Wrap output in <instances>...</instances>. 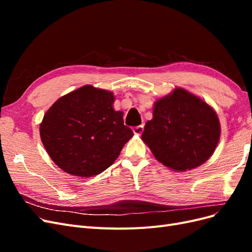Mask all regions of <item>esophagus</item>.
Here are the masks:
<instances>
[{
    "label": "esophagus",
    "instance_id": "34e87169",
    "mask_svg": "<svg viewBox=\"0 0 252 252\" xmlns=\"http://www.w3.org/2000/svg\"><path fill=\"white\" fill-rule=\"evenodd\" d=\"M143 130H144V126H142V125L135 126V127L133 128V132H134V134H136V135H141L142 132H143Z\"/></svg>",
    "mask_w": 252,
    "mask_h": 252
}]
</instances>
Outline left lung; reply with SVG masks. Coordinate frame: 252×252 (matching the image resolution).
<instances>
[{
    "mask_svg": "<svg viewBox=\"0 0 252 252\" xmlns=\"http://www.w3.org/2000/svg\"><path fill=\"white\" fill-rule=\"evenodd\" d=\"M220 135L216 111L183 88L159 98L142 133L158 161L175 171L199 167L215 152Z\"/></svg>",
    "mask_w": 252,
    "mask_h": 252,
    "instance_id": "left-lung-1",
    "label": "left lung"
}]
</instances>
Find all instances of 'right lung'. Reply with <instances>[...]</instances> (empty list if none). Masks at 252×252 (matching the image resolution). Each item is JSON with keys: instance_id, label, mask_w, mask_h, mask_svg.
Masks as SVG:
<instances>
[{"instance_id": "1", "label": "right lung", "mask_w": 252, "mask_h": 252, "mask_svg": "<svg viewBox=\"0 0 252 252\" xmlns=\"http://www.w3.org/2000/svg\"><path fill=\"white\" fill-rule=\"evenodd\" d=\"M112 93L90 85L68 94L45 113L41 140L61 169L89 178L113 164L133 136L123 112L112 108Z\"/></svg>"}]
</instances>
